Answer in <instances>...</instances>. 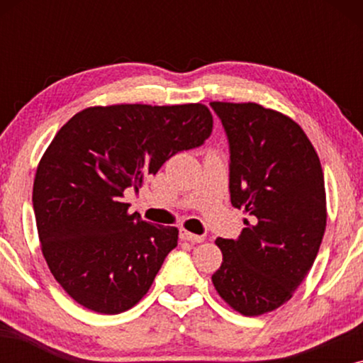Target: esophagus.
Returning a JSON list of instances; mask_svg holds the SVG:
<instances>
[{
    "label": "esophagus",
    "mask_w": 363,
    "mask_h": 363,
    "mask_svg": "<svg viewBox=\"0 0 363 363\" xmlns=\"http://www.w3.org/2000/svg\"><path fill=\"white\" fill-rule=\"evenodd\" d=\"M180 236H182V240L190 241V242H203L206 240L205 235H193V233H190V231H182Z\"/></svg>",
    "instance_id": "obj_1"
}]
</instances>
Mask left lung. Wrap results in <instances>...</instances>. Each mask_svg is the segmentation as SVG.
<instances>
[{
    "label": "left lung",
    "mask_w": 363,
    "mask_h": 363,
    "mask_svg": "<svg viewBox=\"0 0 363 363\" xmlns=\"http://www.w3.org/2000/svg\"><path fill=\"white\" fill-rule=\"evenodd\" d=\"M230 147L231 205L251 221L236 240L218 238L211 276L233 309L261 315L291 299L314 264L325 231L319 157L289 117L259 104L211 102Z\"/></svg>",
    "instance_id": "8db88e82"
}]
</instances>
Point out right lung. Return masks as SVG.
I'll list each match as a JSON object with an SVG mask.
<instances>
[{"instance_id": "add662e5", "label": "right lung", "mask_w": 363, "mask_h": 363, "mask_svg": "<svg viewBox=\"0 0 363 363\" xmlns=\"http://www.w3.org/2000/svg\"><path fill=\"white\" fill-rule=\"evenodd\" d=\"M201 104H122L79 112L56 133L33 188L43 255L79 304L121 314L150 289L178 230L128 213L123 191H138L168 158L211 135Z\"/></svg>"}]
</instances>
